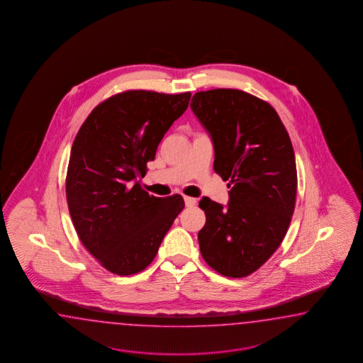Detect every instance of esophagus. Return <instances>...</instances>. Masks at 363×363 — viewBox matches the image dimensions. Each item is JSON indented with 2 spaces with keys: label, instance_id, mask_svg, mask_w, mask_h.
I'll return each mask as SVG.
<instances>
[{
  "label": "esophagus",
  "instance_id": "obj_1",
  "mask_svg": "<svg viewBox=\"0 0 363 363\" xmlns=\"http://www.w3.org/2000/svg\"><path fill=\"white\" fill-rule=\"evenodd\" d=\"M184 199H185L186 207H194L196 204V199L191 196H184Z\"/></svg>",
  "mask_w": 363,
  "mask_h": 363
}]
</instances>
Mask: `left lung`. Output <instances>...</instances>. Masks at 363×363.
Instances as JSON below:
<instances>
[{
    "mask_svg": "<svg viewBox=\"0 0 363 363\" xmlns=\"http://www.w3.org/2000/svg\"><path fill=\"white\" fill-rule=\"evenodd\" d=\"M190 106L212 139L213 169L230 189L226 207L206 196L199 201L201 257L218 274L245 277L277 250L294 212L289 134L271 105L240 89L196 92Z\"/></svg>",
    "mask_w": 363,
    "mask_h": 363,
    "instance_id": "1",
    "label": "left lung"
}]
</instances>
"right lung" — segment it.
Listing matches in <instances>:
<instances>
[{
	"label": "right lung",
	"mask_w": 363,
	"mask_h": 363,
	"mask_svg": "<svg viewBox=\"0 0 363 363\" xmlns=\"http://www.w3.org/2000/svg\"><path fill=\"white\" fill-rule=\"evenodd\" d=\"M190 97L143 89L117 94L89 113L74 139L69 212L84 247L112 274H138L151 264L185 207L179 194L157 198L139 181Z\"/></svg>",
	"instance_id": "right-lung-1"
}]
</instances>
